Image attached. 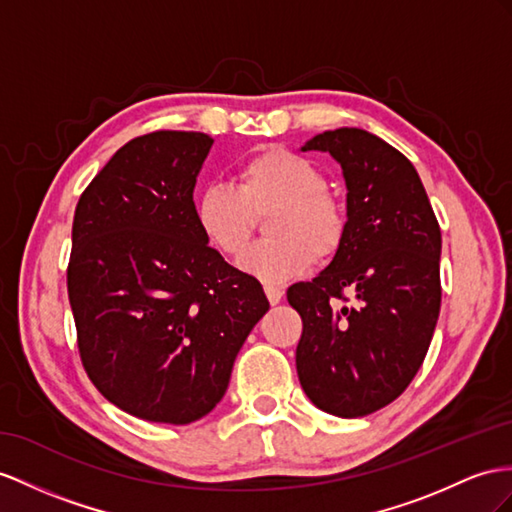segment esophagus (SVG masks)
I'll return each mask as SVG.
<instances>
[{
    "mask_svg": "<svg viewBox=\"0 0 512 512\" xmlns=\"http://www.w3.org/2000/svg\"><path fill=\"white\" fill-rule=\"evenodd\" d=\"M264 292H266V296H268V300H270V305H279V303H281V298H283V290H281V287L266 285Z\"/></svg>",
    "mask_w": 512,
    "mask_h": 512,
    "instance_id": "esophagus-1",
    "label": "esophagus"
}]
</instances>
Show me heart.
I'll return each instance as SVG.
<instances>
[{
    "label": "heart",
    "mask_w": 512,
    "mask_h": 512,
    "mask_svg": "<svg viewBox=\"0 0 512 512\" xmlns=\"http://www.w3.org/2000/svg\"><path fill=\"white\" fill-rule=\"evenodd\" d=\"M309 157L270 147L235 170V188L209 183L194 199V222L222 257H240L253 240L257 218L270 240L253 246L240 266L266 283H283L333 259L346 242L348 214Z\"/></svg>",
    "instance_id": "1"
}]
</instances>
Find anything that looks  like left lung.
<instances>
[{"mask_svg":"<svg viewBox=\"0 0 512 512\" xmlns=\"http://www.w3.org/2000/svg\"><path fill=\"white\" fill-rule=\"evenodd\" d=\"M303 151L342 164L348 235L329 268L287 290L303 318L298 381L318 409L363 417L422 368L441 307V229L415 166L370 131H324ZM346 291L358 298L352 306Z\"/></svg>","mask_w":512,"mask_h":512,"instance_id":"obj_1","label":"left lung"}]
</instances>
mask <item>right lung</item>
Masks as SVG:
<instances>
[{
  "label": "right lung",
  "mask_w": 512,
  "mask_h": 512,
  "mask_svg": "<svg viewBox=\"0 0 512 512\" xmlns=\"http://www.w3.org/2000/svg\"><path fill=\"white\" fill-rule=\"evenodd\" d=\"M214 140H129L75 207L67 290L90 381L121 411L190 424L222 400L233 361L268 311L251 274L207 246L194 183Z\"/></svg>",
  "instance_id": "right-lung-1"
}]
</instances>
